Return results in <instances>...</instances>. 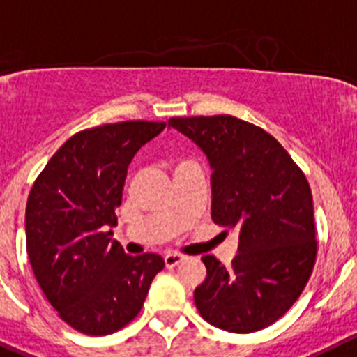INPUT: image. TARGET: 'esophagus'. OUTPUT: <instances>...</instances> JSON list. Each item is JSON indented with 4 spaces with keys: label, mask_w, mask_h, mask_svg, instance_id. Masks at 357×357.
<instances>
[{
    "label": "esophagus",
    "mask_w": 357,
    "mask_h": 357,
    "mask_svg": "<svg viewBox=\"0 0 357 357\" xmlns=\"http://www.w3.org/2000/svg\"><path fill=\"white\" fill-rule=\"evenodd\" d=\"M184 259L185 257L182 256V254L172 252V254H166L165 256V264H166V268H175L176 264H181Z\"/></svg>",
    "instance_id": "1"
}]
</instances>
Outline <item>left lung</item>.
Returning a JSON list of instances; mask_svg holds the SVG:
<instances>
[{"label": "left lung", "instance_id": "1", "mask_svg": "<svg viewBox=\"0 0 357 357\" xmlns=\"http://www.w3.org/2000/svg\"><path fill=\"white\" fill-rule=\"evenodd\" d=\"M212 168V220L240 233L231 266L203 256L195 289L202 317L229 333H254L282 317L307 286L317 256L310 185L270 133L231 115L173 117Z\"/></svg>", "mask_w": 357, "mask_h": 357}]
</instances>
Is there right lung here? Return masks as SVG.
I'll use <instances>...</instances> for the list:
<instances>
[{"mask_svg": "<svg viewBox=\"0 0 357 357\" xmlns=\"http://www.w3.org/2000/svg\"><path fill=\"white\" fill-rule=\"evenodd\" d=\"M165 128L126 121L80 131L50 158L29 192L33 273L59 317L80 333L103 337L130 324L165 268L158 254L128 256L112 238L128 166Z\"/></svg>", "mask_w": 357, "mask_h": 357, "instance_id": "add662e5", "label": "right lung"}]
</instances>
